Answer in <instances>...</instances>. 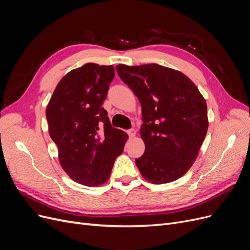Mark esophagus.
Masks as SVG:
<instances>
[{"label": "esophagus", "mask_w": 250, "mask_h": 250, "mask_svg": "<svg viewBox=\"0 0 250 250\" xmlns=\"http://www.w3.org/2000/svg\"><path fill=\"white\" fill-rule=\"evenodd\" d=\"M127 133H128V135H129V138H134V137H135V134H137V132H135V130H134V129H129V130H127Z\"/></svg>", "instance_id": "1"}]
</instances>
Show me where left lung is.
Returning <instances> with one entry per match:
<instances>
[{
	"instance_id": "8db88e82",
	"label": "left lung",
	"mask_w": 250,
	"mask_h": 250,
	"mask_svg": "<svg viewBox=\"0 0 250 250\" xmlns=\"http://www.w3.org/2000/svg\"><path fill=\"white\" fill-rule=\"evenodd\" d=\"M142 105L145 152L135 160L154 185L180 178L192 167L208 127L207 102L184 73L157 63L116 66Z\"/></svg>"
}]
</instances>
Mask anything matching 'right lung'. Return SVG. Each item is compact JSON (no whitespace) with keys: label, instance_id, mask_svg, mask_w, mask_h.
Wrapping results in <instances>:
<instances>
[{"label":"right lung","instance_id":"add662e5","mask_svg":"<svg viewBox=\"0 0 250 250\" xmlns=\"http://www.w3.org/2000/svg\"><path fill=\"white\" fill-rule=\"evenodd\" d=\"M113 65L85 63L65 74L47 105L49 134L58 147L63 171L76 183L98 187L109 178L123 152L126 132L112 128L102 107Z\"/></svg>","mask_w":250,"mask_h":250}]
</instances>
